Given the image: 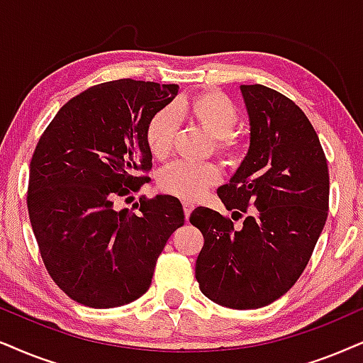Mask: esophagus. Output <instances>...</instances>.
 I'll list each match as a JSON object with an SVG mask.
<instances>
[{"mask_svg":"<svg viewBox=\"0 0 363 363\" xmlns=\"http://www.w3.org/2000/svg\"><path fill=\"white\" fill-rule=\"evenodd\" d=\"M182 208H184V216H186V219H189V216H191V213H192V209H194L196 206L192 204L191 201H182Z\"/></svg>","mask_w":363,"mask_h":363,"instance_id":"obj_1","label":"esophagus"}]
</instances>
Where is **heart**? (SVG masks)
Listing matches in <instances>:
<instances>
[{
    "label": "heart",
    "mask_w": 363,
    "mask_h": 363,
    "mask_svg": "<svg viewBox=\"0 0 363 363\" xmlns=\"http://www.w3.org/2000/svg\"><path fill=\"white\" fill-rule=\"evenodd\" d=\"M179 117H189L206 134L214 139V150L229 162H235L245 152V145L235 132L238 108L228 95L216 90H204L155 112L145 128V142L150 154L164 159L171 154L176 139ZM221 181V172L214 164L176 162L160 174L159 186L167 194L181 199H197L209 187Z\"/></svg>",
    "instance_id": "heart-1"
}]
</instances>
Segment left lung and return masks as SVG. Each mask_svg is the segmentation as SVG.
I'll return each mask as SVG.
<instances>
[{"label":"left lung","mask_w":363,"mask_h":363,"mask_svg":"<svg viewBox=\"0 0 363 363\" xmlns=\"http://www.w3.org/2000/svg\"><path fill=\"white\" fill-rule=\"evenodd\" d=\"M240 90L250 147L218 196L233 219H245L235 226L197 208L189 221L204 236L196 261L201 291L218 305L250 310L273 303L303 273L327 221L330 179L303 110L264 85Z\"/></svg>","instance_id":"8db88e82"}]
</instances>
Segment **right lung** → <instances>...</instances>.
I'll return each instance as SVG.
<instances>
[{
	"label": "right lung",
	"instance_id": "right-lung-1",
	"mask_svg": "<svg viewBox=\"0 0 363 363\" xmlns=\"http://www.w3.org/2000/svg\"><path fill=\"white\" fill-rule=\"evenodd\" d=\"M179 85L123 79L82 91L40 137L30 164L28 214L53 281L77 303L116 308L149 290L159 255L184 224L177 197L113 201L137 191L152 167L150 117Z\"/></svg>",
	"mask_w": 363,
	"mask_h": 363
}]
</instances>
